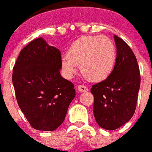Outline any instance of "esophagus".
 Returning a JSON list of instances; mask_svg holds the SVG:
<instances>
[{
  "mask_svg": "<svg viewBox=\"0 0 152 152\" xmlns=\"http://www.w3.org/2000/svg\"><path fill=\"white\" fill-rule=\"evenodd\" d=\"M78 90L80 92H81V93H85V92H87L88 89V88L84 85H80L78 86Z\"/></svg>",
  "mask_w": 152,
  "mask_h": 152,
  "instance_id": "34e87169",
  "label": "esophagus"
}]
</instances>
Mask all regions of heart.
<instances>
[{"label": "heart", "instance_id": "1", "mask_svg": "<svg viewBox=\"0 0 152 152\" xmlns=\"http://www.w3.org/2000/svg\"><path fill=\"white\" fill-rule=\"evenodd\" d=\"M116 48L106 36H83L73 42L62 58V68L68 76L80 67L83 76L91 81L104 80L113 72Z\"/></svg>", "mask_w": 152, "mask_h": 152}]
</instances>
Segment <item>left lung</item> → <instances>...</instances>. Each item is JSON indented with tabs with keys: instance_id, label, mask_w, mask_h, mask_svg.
Masks as SVG:
<instances>
[{
	"instance_id": "obj_1",
	"label": "left lung",
	"mask_w": 152,
	"mask_h": 152,
	"mask_svg": "<svg viewBox=\"0 0 152 152\" xmlns=\"http://www.w3.org/2000/svg\"><path fill=\"white\" fill-rule=\"evenodd\" d=\"M117 58L113 72L106 79L93 85V114L103 129L116 130L134 113L140 87V72L133 50L114 35Z\"/></svg>"
}]
</instances>
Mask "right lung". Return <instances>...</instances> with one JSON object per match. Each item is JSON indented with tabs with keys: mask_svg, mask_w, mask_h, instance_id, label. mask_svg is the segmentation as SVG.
Listing matches in <instances>:
<instances>
[{
	"mask_svg": "<svg viewBox=\"0 0 152 152\" xmlns=\"http://www.w3.org/2000/svg\"><path fill=\"white\" fill-rule=\"evenodd\" d=\"M61 53L42 38L19 54L13 69V85L19 107L33 128L52 131L64 121L76 96L74 85L63 78Z\"/></svg>",
	"mask_w": 152,
	"mask_h": 152,
	"instance_id": "obj_1",
	"label": "right lung"
}]
</instances>
